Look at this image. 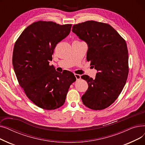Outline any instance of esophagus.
Returning <instances> with one entry per match:
<instances>
[{"label":"esophagus","mask_w":145,"mask_h":145,"mask_svg":"<svg viewBox=\"0 0 145 145\" xmlns=\"http://www.w3.org/2000/svg\"><path fill=\"white\" fill-rule=\"evenodd\" d=\"M74 76H75L76 79V80H79L81 78V76L79 74H74Z\"/></svg>","instance_id":"1"}]
</instances>
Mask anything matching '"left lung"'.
<instances>
[{
	"label": "left lung",
	"instance_id": "8db88e82",
	"mask_svg": "<svg viewBox=\"0 0 145 145\" xmlns=\"http://www.w3.org/2000/svg\"><path fill=\"white\" fill-rule=\"evenodd\" d=\"M72 32L87 43V60L97 71L94 79L85 74L81 76L89 86L82 96V102L91 109H104L116 101L126 84V43L110 25L96 21L74 25Z\"/></svg>",
	"mask_w": 145,
	"mask_h": 145
}]
</instances>
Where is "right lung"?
Segmentation results:
<instances>
[{"label":"right lung","mask_w":145,"mask_h":145,"mask_svg":"<svg viewBox=\"0 0 145 145\" xmlns=\"http://www.w3.org/2000/svg\"><path fill=\"white\" fill-rule=\"evenodd\" d=\"M72 25H60L39 21L27 27L14 44L12 63L20 86L29 99L46 110L62 106L71 85L73 73H62L49 66L56 44L70 33Z\"/></svg>","instance_id":"obj_1"}]
</instances>
